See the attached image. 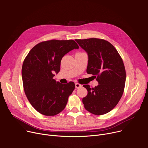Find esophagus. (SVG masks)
I'll list each match as a JSON object with an SVG mask.
<instances>
[{"instance_id": "34e87169", "label": "esophagus", "mask_w": 148, "mask_h": 148, "mask_svg": "<svg viewBox=\"0 0 148 148\" xmlns=\"http://www.w3.org/2000/svg\"><path fill=\"white\" fill-rule=\"evenodd\" d=\"M75 88H79L82 87V86L81 84H78V83H75Z\"/></svg>"}]
</instances>
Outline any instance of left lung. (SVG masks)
I'll return each instance as SVG.
<instances>
[{
    "label": "left lung",
    "instance_id": "left-lung-1",
    "mask_svg": "<svg viewBox=\"0 0 148 148\" xmlns=\"http://www.w3.org/2000/svg\"><path fill=\"white\" fill-rule=\"evenodd\" d=\"M87 53V73L96 78L99 85L90 88L83 99L85 109L89 112L101 115L109 113L117 104L124 91L126 71L123 60L116 49L104 39L89 38L76 39Z\"/></svg>",
    "mask_w": 148,
    "mask_h": 148
}]
</instances>
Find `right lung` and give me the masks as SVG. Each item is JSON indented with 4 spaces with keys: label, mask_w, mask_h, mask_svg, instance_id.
I'll return each instance as SVG.
<instances>
[{
    "label": "right lung",
    "mask_w": 148,
    "mask_h": 148,
    "mask_svg": "<svg viewBox=\"0 0 148 148\" xmlns=\"http://www.w3.org/2000/svg\"><path fill=\"white\" fill-rule=\"evenodd\" d=\"M78 48L74 40L53 39L38 44L26 57L22 68L23 88L39 113L55 116L64 109L75 84L72 82L62 84L53 78L60 70L62 57Z\"/></svg>",
    "instance_id": "1"
}]
</instances>
